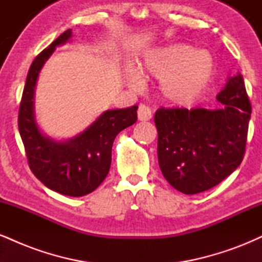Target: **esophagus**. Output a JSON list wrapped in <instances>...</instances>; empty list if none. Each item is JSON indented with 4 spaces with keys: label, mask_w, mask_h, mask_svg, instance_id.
Listing matches in <instances>:
<instances>
[{
    "label": "esophagus",
    "mask_w": 262,
    "mask_h": 262,
    "mask_svg": "<svg viewBox=\"0 0 262 262\" xmlns=\"http://www.w3.org/2000/svg\"><path fill=\"white\" fill-rule=\"evenodd\" d=\"M152 113L150 107L145 106V104H140L139 108H138V119L139 121H150Z\"/></svg>",
    "instance_id": "esophagus-1"
}]
</instances>
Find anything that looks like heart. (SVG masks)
<instances>
[{
  "instance_id": "1",
  "label": "heart",
  "mask_w": 262,
  "mask_h": 262,
  "mask_svg": "<svg viewBox=\"0 0 262 262\" xmlns=\"http://www.w3.org/2000/svg\"><path fill=\"white\" fill-rule=\"evenodd\" d=\"M139 73L160 79L162 97L171 104L189 106L208 89L215 73V61L207 50L171 44L146 53ZM128 82L132 87H139L138 74H129Z\"/></svg>"
}]
</instances>
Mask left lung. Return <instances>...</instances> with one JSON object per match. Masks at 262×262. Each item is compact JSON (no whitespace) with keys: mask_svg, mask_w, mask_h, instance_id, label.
Segmentation results:
<instances>
[{"mask_svg":"<svg viewBox=\"0 0 262 262\" xmlns=\"http://www.w3.org/2000/svg\"><path fill=\"white\" fill-rule=\"evenodd\" d=\"M219 110L159 108V166L167 182L185 194L214 187L242 164L251 104L244 79L229 77L217 95Z\"/></svg>","mask_w":262,"mask_h":262,"instance_id":"1","label":"left lung"}]
</instances>
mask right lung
<instances>
[{"mask_svg":"<svg viewBox=\"0 0 262 262\" xmlns=\"http://www.w3.org/2000/svg\"><path fill=\"white\" fill-rule=\"evenodd\" d=\"M71 38L62 33L41 52L29 68L18 113V128L29 167L48 188L60 194L81 197L103 182L112 161L114 138L137 122L138 106L106 111L75 138L56 141L40 132L34 116V91L41 68L58 45Z\"/></svg>","mask_w":262,"mask_h":262,"instance_id":"right-lung-1","label":"right lung"}]
</instances>
